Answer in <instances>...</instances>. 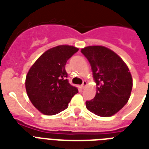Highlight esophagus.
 Listing matches in <instances>:
<instances>
[{"label":"esophagus","mask_w":149,"mask_h":149,"mask_svg":"<svg viewBox=\"0 0 149 149\" xmlns=\"http://www.w3.org/2000/svg\"><path fill=\"white\" fill-rule=\"evenodd\" d=\"M86 84H87V83H86V80H84V81L83 82V84H82V85H81V88L82 89L85 88V86H86Z\"/></svg>","instance_id":"obj_1"}]
</instances>
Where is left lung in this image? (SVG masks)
I'll use <instances>...</instances> for the list:
<instances>
[{"mask_svg":"<svg viewBox=\"0 0 149 149\" xmlns=\"http://www.w3.org/2000/svg\"><path fill=\"white\" fill-rule=\"evenodd\" d=\"M81 52L91 64L97 84L95 97L86 101V108L100 117L115 114L127 104L132 93L129 69L114 52L104 46H87Z\"/></svg>","mask_w":149,"mask_h":149,"instance_id":"1","label":"left lung"}]
</instances>
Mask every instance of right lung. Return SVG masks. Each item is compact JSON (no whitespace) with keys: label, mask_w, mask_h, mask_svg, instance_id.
<instances>
[{"label":"right lung","mask_w":149,"mask_h":149,"mask_svg":"<svg viewBox=\"0 0 149 149\" xmlns=\"http://www.w3.org/2000/svg\"><path fill=\"white\" fill-rule=\"evenodd\" d=\"M79 49L58 45L45 52L30 68L25 79L27 94L41 113L55 115L69 106L78 89L66 78L65 65Z\"/></svg>","instance_id":"obj_1"}]
</instances>
